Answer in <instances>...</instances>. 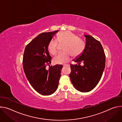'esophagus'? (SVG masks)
<instances>
[{"instance_id": "34e87169", "label": "esophagus", "mask_w": 122, "mask_h": 122, "mask_svg": "<svg viewBox=\"0 0 122 122\" xmlns=\"http://www.w3.org/2000/svg\"><path fill=\"white\" fill-rule=\"evenodd\" d=\"M63 66H67V67H70V65L68 64H65L63 65Z\"/></svg>"}]
</instances>
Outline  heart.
I'll return each mask as SVG.
<instances>
[{
    "label": "heart",
    "mask_w": 122,
    "mask_h": 122,
    "mask_svg": "<svg viewBox=\"0 0 122 122\" xmlns=\"http://www.w3.org/2000/svg\"><path fill=\"white\" fill-rule=\"evenodd\" d=\"M57 39L59 43L65 45L63 49L64 52L59 53L54 58V61L56 63L63 64L68 62L71 55L73 57H77L84 51V42L71 31H65L60 33ZM58 46L57 40H50L47 46L48 52L53 55H55L58 51Z\"/></svg>",
    "instance_id": "obj_1"
}]
</instances>
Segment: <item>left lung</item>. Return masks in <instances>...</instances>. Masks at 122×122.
Instances as JSON below:
<instances>
[{
    "label": "left lung",
    "mask_w": 122,
    "mask_h": 122,
    "mask_svg": "<svg viewBox=\"0 0 122 122\" xmlns=\"http://www.w3.org/2000/svg\"><path fill=\"white\" fill-rule=\"evenodd\" d=\"M85 47L82 53L74 61L77 64L70 65L69 76L74 87L81 92H88L97 85L105 67L106 57L99 41L89 35H84ZM82 62L83 66L80 64Z\"/></svg>",
    "instance_id": "obj_1"
}]
</instances>
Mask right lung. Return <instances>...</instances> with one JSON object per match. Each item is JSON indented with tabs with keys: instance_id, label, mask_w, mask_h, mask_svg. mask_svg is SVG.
Masks as SVG:
<instances>
[{
	"instance_id": "add662e5",
	"label": "right lung",
	"mask_w": 122,
	"mask_h": 122,
	"mask_svg": "<svg viewBox=\"0 0 122 122\" xmlns=\"http://www.w3.org/2000/svg\"><path fill=\"white\" fill-rule=\"evenodd\" d=\"M59 30L39 34L27 45L23 55V65L26 77L33 89L44 96L53 93L58 88L62 65L50 66L51 57L47 46Z\"/></svg>"
}]
</instances>
